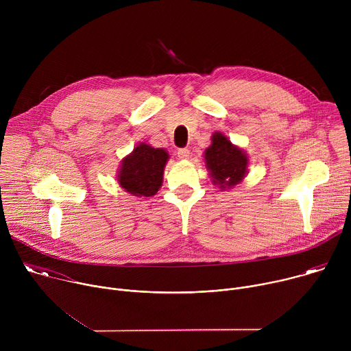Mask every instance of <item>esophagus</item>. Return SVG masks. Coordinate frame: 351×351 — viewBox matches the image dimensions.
<instances>
[{
  "label": "esophagus",
  "mask_w": 351,
  "mask_h": 351,
  "mask_svg": "<svg viewBox=\"0 0 351 351\" xmlns=\"http://www.w3.org/2000/svg\"><path fill=\"white\" fill-rule=\"evenodd\" d=\"M178 157L180 160H187L190 157V149L189 148H179L178 149Z\"/></svg>",
  "instance_id": "34e87169"
}]
</instances>
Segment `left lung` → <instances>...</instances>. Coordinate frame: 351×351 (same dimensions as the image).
<instances>
[{"label": "left lung", "mask_w": 351, "mask_h": 351, "mask_svg": "<svg viewBox=\"0 0 351 351\" xmlns=\"http://www.w3.org/2000/svg\"><path fill=\"white\" fill-rule=\"evenodd\" d=\"M204 158L213 183L218 184L222 190L239 184L247 173V154L241 148L232 144L221 132L213 134L211 145L206 149Z\"/></svg>", "instance_id": "1"}]
</instances>
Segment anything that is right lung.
<instances>
[{"label":"right lung","mask_w":351,"mask_h":351,"mask_svg":"<svg viewBox=\"0 0 351 351\" xmlns=\"http://www.w3.org/2000/svg\"><path fill=\"white\" fill-rule=\"evenodd\" d=\"M169 154L164 148L140 143L126 156L118 172V183L136 197H152L162 184L164 168Z\"/></svg>","instance_id":"obj_1"}]
</instances>
